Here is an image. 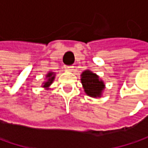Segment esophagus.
Wrapping results in <instances>:
<instances>
[{
	"label": "esophagus",
	"mask_w": 148,
	"mask_h": 148,
	"mask_svg": "<svg viewBox=\"0 0 148 148\" xmlns=\"http://www.w3.org/2000/svg\"><path fill=\"white\" fill-rule=\"evenodd\" d=\"M65 68L66 71H71V68H72V66H66Z\"/></svg>",
	"instance_id": "1"
}]
</instances>
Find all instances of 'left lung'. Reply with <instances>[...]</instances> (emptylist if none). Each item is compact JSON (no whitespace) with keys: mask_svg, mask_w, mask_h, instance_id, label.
<instances>
[{"mask_svg":"<svg viewBox=\"0 0 148 148\" xmlns=\"http://www.w3.org/2000/svg\"><path fill=\"white\" fill-rule=\"evenodd\" d=\"M82 83L86 93L93 97H97L101 95V91L104 89V83L99 81V77L95 73L86 70L82 74Z\"/></svg>","mask_w":148,"mask_h":148,"instance_id":"8db88e82","label":"left lung"}]
</instances>
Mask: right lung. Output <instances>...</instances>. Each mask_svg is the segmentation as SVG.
<instances>
[{"label": "right lung", "instance_id": "obj_1", "mask_svg": "<svg viewBox=\"0 0 148 148\" xmlns=\"http://www.w3.org/2000/svg\"><path fill=\"white\" fill-rule=\"evenodd\" d=\"M47 77H48L49 79H48V81H47L46 82L44 83L43 87H47V86H49L50 84H52V82H53V81L54 79L53 72H49V74L47 75Z\"/></svg>", "mask_w": 148, "mask_h": 148}]
</instances>
